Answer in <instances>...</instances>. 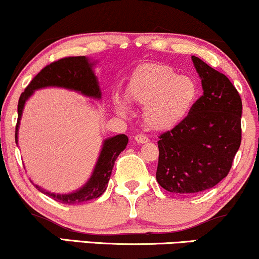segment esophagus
I'll use <instances>...</instances> for the list:
<instances>
[{"mask_svg":"<svg viewBox=\"0 0 259 259\" xmlns=\"http://www.w3.org/2000/svg\"><path fill=\"white\" fill-rule=\"evenodd\" d=\"M135 141L138 142V144H146V142L150 141V139H148V136L145 135V134H138V135L135 136Z\"/></svg>","mask_w":259,"mask_h":259,"instance_id":"34e87169","label":"esophagus"}]
</instances>
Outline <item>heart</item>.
Segmentation results:
<instances>
[{
  "label": "heart",
  "mask_w": 259,
  "mask_h": 259,
  "mask_svg": "<svg viewBox=\"0 0 259 259\" xmlns=\"http://www.w3.org/2000/svg\"><path fill=\"white\" fill-rule=\"evenodd\" d=\"M130 100L144 107V119L153 130H167L180 124L194 108L198 86L190 76H179L164 64H146L136 70L127 85ZM120 114L129 113V105L115 97Z\"/></svg>",
  "instance_id": "obj_1"
}]
</instances>
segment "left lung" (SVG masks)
I'll return each instance as SVG.
<instances>
[{
	"instance_id": "1",
	"label": "left lung",
	"mask_w": 259,
	"mask_h": 259,
	"mask_svg": "<svg viewBox=\"0 0 259 259\" xmlns=\"http://www.w3.org/2000/svg\"><path fill=\"white\" fill-rule=\"evenodd\" d=\"M191 58L203 95L185 119L158 136L156 179L167 191L181 195L212 189L224 179L241 144L239 92L224 74Z\"/></svg>"
}]
</instances>
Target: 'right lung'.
<instances>
[{"label":"right lung","mask_w":259,"mask_h":259,"mask_svg":"<svg viewBox=\"0 0 259 259\" xmlns=\"http://www.w3.org/2000/svg\"><path fill=\"white\" fill-rule=\"evenodd\" d=\"M46 86L70 89V90L78 91L80 94L86 95L89 97H94V99H101V95H102L96 75L92 72V64L85 56L64 57L47 64L31 80L30 84L25 88L24 92H22V95H20L19 102H18L16 142H18V127H19V120L22 118V112L26 100L31 96V94L35 90L46 88ZM126 145L127 136L124 134L105 140L102 151H101L99 160H97L91 178L81 189L73 192V194L56 195L45 191L37 185L35 186L42 194H46L55 201L64 204H76L95 200L106 191L115 159L118 158L120 152L125 150Z\"/></svg>","instance_id":"obj_1"}]
</instances>
